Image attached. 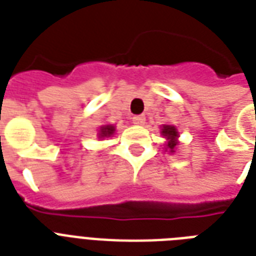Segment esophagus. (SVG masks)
<instances>
[{"mask_svg": "<svg viewBox=\"0 0 256 256\" xmlns=\"http://www.w3.org/2000/svg\"><path fill=\"white\" fill-rule=\"evenodd\" d=\"M132 122L136 124H144V116H132Z\"/></svg>", "mask_w": 256, "mask_h": 256, "instance_id": "esophagus-1", "label": "esophagus"}]
</instances>
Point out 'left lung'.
I'll return each instance as SVG.
<instances>
[{"label": "left lung", "instance_id": "left-lung-1", "mask_svg": "<svg viewBox=\"0 0 256 256\" xmlns=\"http://www.w3.org/2000/svg\"><path fill=\"white\" fill-rule=\"evenodd\" d=\"M162 136H164L168 140H170V142L168 144V146L171 152H172L175 146H176V142H175V140H176V136H178V132H176V130H175L174 126H170V124H166V126H164V128H162Z\"/></svg>", "mask_w": 256, "mask_h": 256}]
</instances>
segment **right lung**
I'll return each instance as SVG.
<instances>
[{
	"instance_id": "1",
	"label": "right lung",
	"mask_w": 256,
	"mask_h": 256,
	"mask_svg": "<svg viewBox=\"0 0 256 256\" xmlns=\"http://www.w3.org/2000/svg\"><path fill=\"white\" fill-rule=\"evenodd\" d=\"M114 132V126L112 124H108V126H104V128H100V136H110Z\"/></svg>"
}]
</instances>
